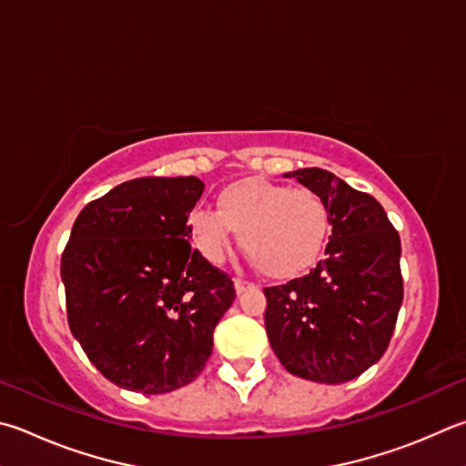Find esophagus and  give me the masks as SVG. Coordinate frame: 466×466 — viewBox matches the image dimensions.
Wrapping results in <instances>:
<instances>
[{
	"label": "esophagus",
	"mask_w": 466,
	"mask_h": 466,
	"mask_svg": "<svg viewBox=\"0 0 466 466\" xmlns=\"http://www.w3.org/2000/svg\"><path fill=\"white\" fill-rule=\"evenodd\" d=\"M250 287H255L252 285L250 281H244V279H234V289H236V293H242V291H247V289H250Z\"/></svg>",
	"instance_id": "34e87169"
}]
</instances>
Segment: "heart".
<instances>
[{
    "mask_svg": "<svg viewBox=\"0 0 466 466\" xmlns=\"http://www.w3.org/2000/svg\"><path fill=\"white\" fill-rule=\"evenodd\" d=\"M216 208L191 211V240L206 260L222 262L234 232L260 270L273 279L306 273L324 255L332 234V209L309 187L250 177L226 185Z\"/></svg>",
    "mask_w": 466,
    "mask_h": 466,
    "instance_id": "heart-1",
    "label": "heart"
}]
</instances>
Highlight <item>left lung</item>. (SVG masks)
Instances as JSON below:
<instances>
[{
    "label": "left lung",
    "mask_w": 466,
    "mask_h": 466,
    "mask_svg": "<svg viewBox=\"0 0 466 466\" xmlns=\"http://www.w3.org/2000/svg\"><path fill=\"white\" fill-rule=\"evenodd\" d=\"M298 177L332 209L326 258L308 275L267 287L265 326L291 375L338 385L383 357L403 301L401 240L383 206L324 168Z\"/></svg>",
    "instance_id": "obj_1"
}]
</instances>
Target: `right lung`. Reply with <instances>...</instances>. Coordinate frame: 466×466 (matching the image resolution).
Here are the masks:
<instances>
[{
  "label": "right lung",
  "instance_id": "add662e5",
  "mask_svg": "<svg viewBox=\"0 0 466 466\" xmlns=\"http://www.w3.org/2000/svg\"><path fill=\"white\" fill-rule=\"evenodd\" d=\"M198 177H140L81 209L63 250L66 319L97 370L145 395L191 383L236 298L189 244Z\"/></svg>",
  "mask_w": 466,
  "mask_h": 466
}]
</instances>
